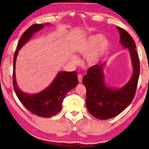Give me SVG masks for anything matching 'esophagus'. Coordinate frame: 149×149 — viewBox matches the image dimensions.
Segmentation results:
<instances>
[{
  "mask_svg": "<svg viewBox=\"0 0 149 149\" xmlns=\"http://www.w3.org/2000/svg\"><path fill=\"white\" fill-rule=\"evenodd\" d=\"M77 78H78V81H79V83H81V82H82V79H83V76H82V75L78 74Z\"/></svg>",
  "mask_w": 149,
  "mask_h": 149,
  "instance_id": "esophagus-1",
  "label": "esophagus"
}]
</instances>
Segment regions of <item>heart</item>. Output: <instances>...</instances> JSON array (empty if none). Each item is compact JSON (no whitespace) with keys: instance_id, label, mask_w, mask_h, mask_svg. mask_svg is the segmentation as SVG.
<instances>
[{"instance_id":"obj_1","label":"heart","mask_w":149,"mask_h":149,"mask_svg":"<svg viewBox=\"0 0 149 149\" xmlns=\"http://www.w3.org/2000/svg\"><path fill=\"white\" fill-rule=\"evenodd\" d=\"M100 34L93 35L82 42L77 48V52L81 56H86L87 65L91 67L100 64L107 54L109 48V42L107 39H102ZM72 61L78 62L76 56H73Z\"/></svg>"}]
</instances>
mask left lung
<instances>
[{
  "label": "left lung",
  "mask_w": 149,
  "mask_h": 149,
  "mask_svg": "<svg viewBox=\"0 0 149 149\" xmlns=\"http://www.w3.org/2000/svg\"><path fill=\"white\" fill-rule=\"evenodd\" d=\"M120 44L127 48L131 56L133 74L121 87H112L106 83L104 69L106 62L91 67L83 78L87 89L86 106L88 111L99 119H109L121 113L130 105L135 94L140 73V63L134 40L128 32L120 27Z\"/></svg>",
  "instance_id": "8db88e82"
}]
</instances>
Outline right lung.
Segmentation results:
<instances>
[{
	"label": "right lung",
	"mask_w": 149,
	"mask_h": 149,
	"mask_svg": "<svg viewBox=\"0 0 149 149\" xmlns=\"http://www.w3.org/2000/svg\"><path fill=\"white\" fill-rule=\"evenodd\" d=\"M46 24H33L23 33L18 42L13 60V87L18 100L24 106L34 114L42 117H50L62 109L63 99L68 92L78 84L75 72H60L49 86L35 94L21 91L16 81L15 67L17 56L21 48L30 40L35 33L42 30Z\"/></svg>",
	"instance_id": "right-lung-1"
}]
</instances>
